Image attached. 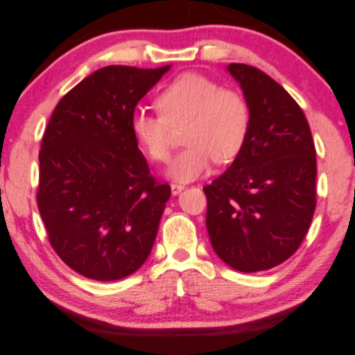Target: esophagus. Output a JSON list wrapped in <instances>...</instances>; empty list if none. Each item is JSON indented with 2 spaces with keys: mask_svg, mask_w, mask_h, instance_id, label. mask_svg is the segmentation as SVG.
<instances>
[{
  "mask_svg": "<svg viewBox=\"0 0 355 355\" xmlns=\"http://www.w3.org/2000/svg\"><path fill=\"white\" fill-rule=\"evenodd\" d=\"M170 188H171V194H173V196H178L180 191H184L185 185H182V184H176V182H173V184L170 185Z\"/></svg>",
  "mask_w": 355,
  "mask_h": 355,
  "instance_id": "34e87169",
  "label": "esophagus"
}]
</instances>
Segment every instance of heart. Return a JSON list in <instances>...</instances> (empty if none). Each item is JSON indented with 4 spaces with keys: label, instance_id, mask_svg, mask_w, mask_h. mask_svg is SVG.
Masks as SVG:
<instances>
[{
    "label": "heart",
    "instance_id": "1",
    "mask_svg": "<svg viewBox=\"0 0 355 355\" xmlns=\"http://www.w3.org/2000/svg\"><path fill=\"white\" fill-rule=\"evenodd\" d=\"M158 112L136 108L130 130L137 145L154 161L170 157V127L187 121L184 144L168 175L188 182L207 173L213 159L228 163L240 154L250 130V108L243 96L198 72H184L157 96Z\"/></svg>",
    "mask_w": 355,
    "mask_h": 355
}]
</instances>
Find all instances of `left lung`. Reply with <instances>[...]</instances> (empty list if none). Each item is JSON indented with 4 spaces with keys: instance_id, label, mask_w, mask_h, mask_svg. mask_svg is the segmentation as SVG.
<instances>
[{
    "instance_id": "1",
    "label": "left lung",
    "mask_w": 355,
    "mask_h": 355,
    "mask_svg": "<svg viewBox=\"0 0 355 355\" xmlns=\"http://www.w3.org/2000/svg\"><path fill=\"white\" fill-rule=\"evenodd\" d=\"M250 108V130L231 167L204 187L213 250L241 272L283 263L315 211L317 158L304 111L270 75L231 63Z\"/></svg>"
}]
</instances>
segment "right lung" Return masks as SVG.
<instances>
[{
  "label": "right lung",
  "mask_w": 355,
  "mask_h": 355,
  "mask_svg": "<svg viewBox=\"0 0 355 355\" xmlns=\"http://www.w3.org/2000/svg\"><path fill=\"white\" fill-rule=\"evenodd\" d=\"M168 69L101 68L63 96L42 136L41 219L53 250L92 280L133 274L154 245L171 191L149 171L130 116Z\"/></svg>",
  "instance_id": "add662e5"
}]
</instances>
